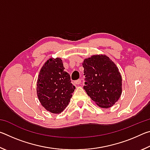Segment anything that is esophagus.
I'll list each match as a JSON object with an SVG mask.
<instances>
[{
  "label": "esophagus",
  "instance_id": "obj_1",
  "mask_svg": "<svg viewBox=\"0 0 150 150\" xmlns=\"http://www.w3.org/2000/svg\"><path fill=\"white\" fill-rule=\"evenodd\" d=\"M81 79H77V80H76V81H74V83L75 85H79L80 83H81Z\"/></svg>",
  "mask_w": 150,
  "mask_h": 150
}]
</instances>
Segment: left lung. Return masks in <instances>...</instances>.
Returning a JSON list of instances; mask_svg holds the SVG:
<instances>
[{"label":"left lung","instance_id":"obj_1","mask_svg":"<svg viewBox=\"0 0 150 150\" xmlns=\"http://www.w3.org/2000/svg\"><path fill=\"white\" fill-rule=\"evenodd\" d=\"M85 77L83 87L99 107L112 106L122 94V76L116 65L106 55H94L83 62Z\"/></svg>","mask_w":150,"mask_h":150}]
</instances>
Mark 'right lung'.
I'll use <instances>...</instances> for the list:
<instances>
[{"label":"right lung","mask_w":150,"mask_h":150,"mask_svg":"<svg viewBox=\"0 0 150 150\" xmlns=\"http://www.w3.org/2000/svg\"><path fill=\"white\" fill-rule=\"evenodd\" d=\"M64 69L61 58L51 57L42 66L38 77V99L45 110L54 114H59L67 107L75 88Z\"/></svg>","instance_id":"add662e5"}]
</instances>
